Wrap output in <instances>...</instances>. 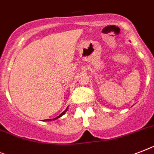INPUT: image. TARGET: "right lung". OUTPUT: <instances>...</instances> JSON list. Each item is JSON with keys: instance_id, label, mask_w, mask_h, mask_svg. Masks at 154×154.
<instances>
[{"instance_id": "1", "label": "right lung", "mask_w": 154, "mask_h": 154, "mask_svg": "<svg viewBox=\"0 0 154 154\" xmlns=\"http://www.w3.org/2000/svg\"><path fill=\"white\" fill-rule=\"evenodd\" d=\"M66 110H67V109H66V110H64V111H63V113H61V114H59V116H58V117H56V118H54V119H53V120H55V119H57V118H59V117H62V116H63V114H64V113H66ZM48 121H49V120H48Z\"/></svg>"}]
</instances>
